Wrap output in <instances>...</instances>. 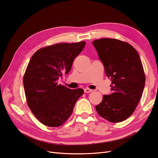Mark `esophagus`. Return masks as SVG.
I'll return each mask as SVG.
<instances>
[{"mask_svg":"<svg viewBox=\"0 0 158 158\" xmlns=\"http://www.w3.org/2000/svg\"><path fill=\"white\" fill-rule=\"evenodd\" d=\"M84 92L85 93H90V92H92L93 90L91 89H89V88H85V89H84Z\"/></svg>","mask_w":158,"mask_h":158,"instance_id":"1","label":"esophagus"}]
</instances>
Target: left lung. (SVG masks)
<instances>
[{
  "mask_svg": "<svg viewBox=\"0 0 158 158\" xmlns=\"http://www.w3.org/2000/svg\"><path fill=\"white\" fill-rule=\"evenodd\" d=\"M92 44L112 81V93L103 96L96 111L109 122H121L134 113L141 98L145 82L141 60L132 45L119 40L100 39Z\"/></svg>",
  "mask_w": 158,
  "mask_h": 158,
  "instance_id": "obj_1",
  "label": "left lung"
}]
</instances>
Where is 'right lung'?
Masks as SVG:
<instances>
[{
  "mask_svg": "<svg viewBox=\"0 0 158 158\" xmlns=\"http://www.w3.org/2000/svg\"><path fill=\"white\" fill-rule=\"evenodd\" d=\"M85 41L58 43L36 51L23 76L28 105L40 122L49 127L62 126L73 113L84 91L58 85L62 73L68 74L73 62L85 45Z\"/></svg>",
  "mask_w": 158,
  "mask_h": 158,
  "instance_id": "right-lung-1",
  "label": "right lung"
}]
</instances>
